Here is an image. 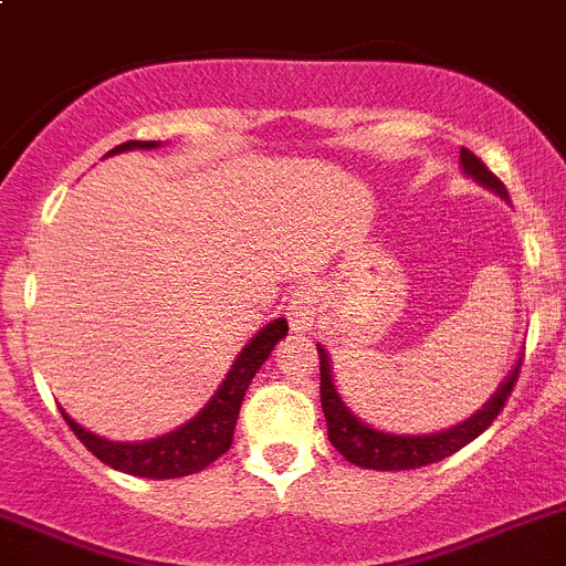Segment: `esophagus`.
<instances>
[{
    "label": "esophagus",
    "instance_id": "esophagus-1",
    "mask_svg": "<svg viewBox=\"0 0 566 566\" xmlns=\"http://www.w3.org/2000/svg\"><path fill=\"white\" fill-rule=\"evenodd\" d=\"M318 318V293L313 284H302L295 287L287 302V321L295 333H310Z\"/></svg>",
    "mask_w": 566,
    "mask_h": 566
}]
</instances>
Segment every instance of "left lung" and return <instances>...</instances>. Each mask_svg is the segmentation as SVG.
Returning a JSON list of instances; mask_svg holds the SVG:
<instances>
[{
    "instance_id": "obj_1",
    "label": "left lung",
    "mask_w": 566,
    "mask_h": 566,
    "mask_svg": "<svg viewBox=\"0 0 566 566\" xmlns=\"http://www.w3.org/2000/svg\"><path fill=\"white\" fill-rule=\"evenodd\" d=\"M460 163L462 171H465L471 180L491 188L493 195L507 200V188L502 186V180H499L473 151L462 149ZM315 346H318L321 360V409H324V420H327L329 442L338 448L344 460H349L353 465L360 468H371V471H409V468L431 465V462H440L446 460V457L457 454L460 448H465L468 442L476 440V437L496 420L502 406H505L507 397H511L513 384H516L518 378V369H522V358H518L513 371L505 378V384L493 391L491 400H488L480 411H473L468 420L451 426V429L437 431V434H389V431L371 429V426L360 422L358 417L349 411V406L340 400L338 389H335L333 384V369H329L327 349L321 344Z\"/></svg>"
}]
</instances>
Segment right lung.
<instances>
[{
    "instance_id": "add662e5",
    "label": "right lung",
    "mask_w": 566,
    "mask_h": 566,
    "mask_svg": "<svg viewBox=\"0 0 566 566\" xmlns=\"http://www.w3.org/2000/svg\"><path fill=\"white\" fill-rule=\"evenodd\" d=\"M160 140H126V144L115 146L109 155L129 149H157ZM106 155V157H109ZM287 335V321L276 318L268 327L259 329L245 349L237 355L231 371L226 375L222 386L213 391V397L191 417L182 422L180 429L169 431V434L155 437V440L144 442H112L104 437L93 434V431L81 429L78 422L61 409V417L67 420L70 429L75 431L81 442H84L104 465L115 468V471L132 473V476H146V480H177V476H188L202 468L211 465L213 460H220L233 442V429H237L239 406L245 400V391L251 386L253 375L259 366L268 360L273 353V346Z\"/></svg>"
}]
</instances>
